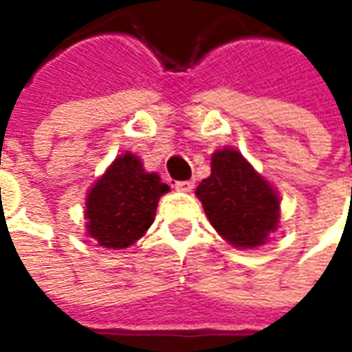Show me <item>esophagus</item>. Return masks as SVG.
I'll use <instances>...</instances> for the list:
<instances>
[{"label": "esophagus", "instance_id": "1", "mask_svg": "<svg viewBox=\"0 0 352 352\" xmlns=\"http://www.w3.org/2000/svg\"><path fill=\"white\" fill-rule=\"evenodd\" d=\"M175 188L179 192H192L194 183H192V181H179V183H175Z\"/></svg>", "mask_w": 352, "mask_h": 352}]
</instances>
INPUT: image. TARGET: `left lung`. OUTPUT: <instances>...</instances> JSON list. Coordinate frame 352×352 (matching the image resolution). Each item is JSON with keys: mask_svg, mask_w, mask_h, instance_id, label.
Returning a JSON list of instances; mask_svg holds the SVG:
<instances>
[{"mask_svg": "<svg viewBox=\"0 0 352 352\" xmlns=\"http://www.w3.org/2000/svg\"><path fill=\"white\" fill-rule=\"evenodd\" d=\"M217 234L236 249H256L279 228V192L237 148H217L211 175L196 188Z\"/></svg>", "mask_w": 352, "mask_h": 352, "instance_id": "1", "label": "left lung"}]
</instances>
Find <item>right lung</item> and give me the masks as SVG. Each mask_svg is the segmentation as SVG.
Listing matches in <instances>:
<instances>
[{
    "label": "right lung",
    "instance_id": "1",
    "mask_svg": "<svg viewBox=\"0 0 352 352\" xmlns=\"http://www.w3.org/2000/svg\"><path fill=\"white\" fill-rule=\"evenodd\" d=\"M166 192L168 184L158 173L145 171L139 156H116L87 194V236L103 249H128L151 228Z\"/></svg>",
    "mask_w": 352,
    "mask_h": 352
}]
</instances>
